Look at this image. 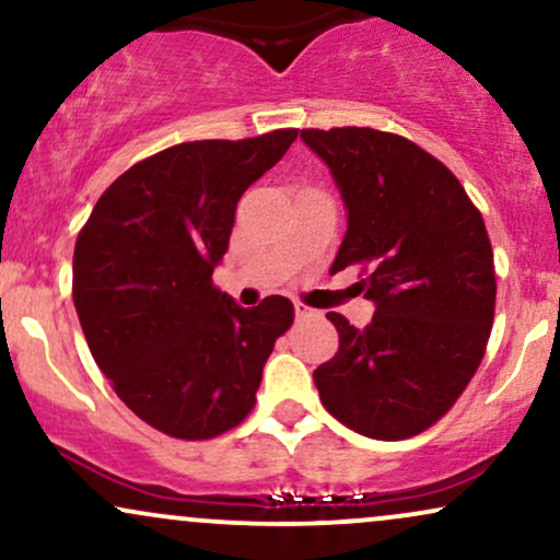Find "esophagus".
Instances as JSON below:
<instances>
[{
  "mask_svg": "<svg viewBox=\"0 0 560 560\" xmlns=\"http://www.w3.org/2000/svg\"><path fill=\"white\" fill-rule=\"evenodd\" d=\"M294 316H298L300 320L302 318H313V316H316V311H313V307H307V305H302V302H294Z\"/></svg>",
  "mask_w": 560,
  "mask_h": 560,
  "instance_id": "1",
  "label": "esophagus"
}]
</instances>
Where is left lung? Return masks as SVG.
Listing matches in <instances>:
<instances>
[{"instance_id":"8db88e82","label":"left lung","mask_w":560,"mask_h":560,"mask_svg":"<svg viewBox=\"0 0 560 560\" xmlns=\"http://www.w3.org/2000/svg\"><path fill=\"white\" fill-rule=\"evenodd\" d=\"M347 210L331 271L361 266L369 326L339 313V350L313 371L320 402L371 440H408L440 421L477 374L494 318L492 244L440 160L374 128H305Z\"/></svg>"}]
</instances>
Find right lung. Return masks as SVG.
I'll use <instances>...</instances> for the list:
<instances>
[{
	"mask_svg": "<svg viewBox=\"0 0 560 560\" xmlns=\"http://www.w3.org/2000/svg\"><path fill=\"white\" fill-rule=\"evenodd\" d=\"M298 128L184 141L141 160L96 199L75 240L73 302L100 371L141 421L210 440L253 410L262 365L294 320L287 298L236 305L213 287L236 202Z\"/></svg>",
	"mask_w": 560,
	"mask_h": 560,
	"instance_id": "obj_1",
	"label": "right lung"
}]
</instances>
